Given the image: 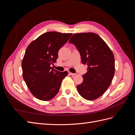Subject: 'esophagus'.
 I'll use <instances>...</instances> for the list:
<instances>
[{
	"mask_svg": "<svg viewBox=\"0 0 135 135\" xmlns=\"http://www.w3.org/2000/svg\"><path fill=\"white\" fill-rule=\"evenodd\" d=\"M69 74L71 75V76H74V75H75V73H71V72H69Z\"/></svg>",
	"mask_w": 135,
	"mask_h": 135,
	"instance_id": "obj_1",
	"label": "esophagus"
}]
</instances>
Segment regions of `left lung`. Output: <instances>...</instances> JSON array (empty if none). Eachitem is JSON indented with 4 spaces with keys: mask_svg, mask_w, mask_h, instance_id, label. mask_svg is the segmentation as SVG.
I'll list each match as a JSON object with an SVG mask.
<instances>
[{
    "mask_svg": "<svg viewBox=\"0 0 135 135\" xmlns=\"http://www.w3.org/2000/svg\"><path fill=\"white\" fill-rule=\"evenodd\" d=\"M79 51L81 63L88 65L83 81L76 88L87 100L101 96L111 84L115 73L113 53L100 36L93 32L76 33L69 41Z\"/></svg>",
    "mask_w": 135,
    "mask_h": 135,
    "instance_id": "1",
    "label": "left lung"
}]
</instances>
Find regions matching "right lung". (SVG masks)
Instances as JSON below:
<instances>
[{"label":"right lung","mask_w":135,"mask_h":135,"mask_svg":"<svg viewBox=\"0 0 135 135\" xmlns=\"http://www.w3.org/2000/svg\"><path fill=\"white\" fill-rule=\"evenodd\" d=\"M71 35V33L47 32L27 47L22 61L23 78L36 99L48 101L57 94L68 73L57 71L50 65L56 62L59 50Z\"/></svg>","instance_id":"1"}]
</instances>
